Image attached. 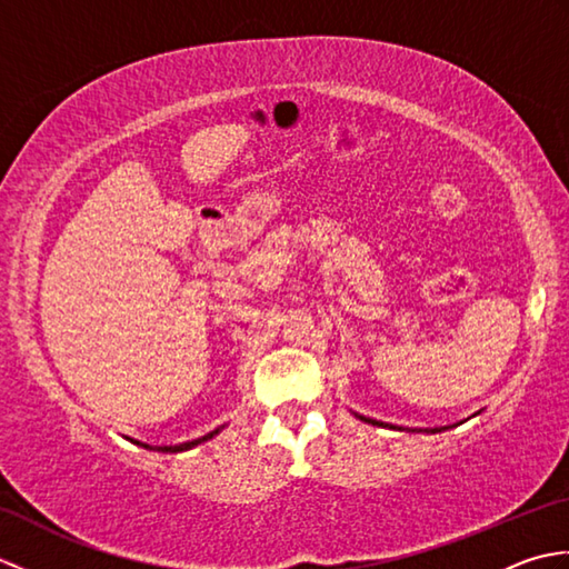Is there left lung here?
<instances>
[{
	"mask_svg": "<svg viewBox=\"0 0 569 569\" xmlns=\"http://www.w3.org/2000/svg\"><path fill=\"white\" fill-rule=\"evenodd\" d=\"M361 418V416H359ZM361 420H367V422H371V426H383V422H379V420H371V418H361ZM383 428H393V426H383ZM398 430H401V428H398ZM442 430V428H440ZM428 432H438V428H435V430H428Z\"/></svg>",
	"mask_w": 569,
	"mask_h": 569,
	"instance_id": "obj_1",
	"label": "left lung"
}]
</instances>
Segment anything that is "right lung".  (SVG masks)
Wrapping results in <instances>:
<instances>
[{
	"label": "right lung",
	"mask_w": 569,
	"mask_h": 569,
	"mask_svg": "<svg viewBox=\"0 0 569 569\" xmlns=\"http://www.w3.org/2000/svg\"><path fill=\"white\" fill-rule=\"evenodd\" d=\"M217 432V430H214ZM214 432H210V435H204V438H198V440H192V442H183V445H171V447H159L161 452H183V450H190V447H196V445H200V442H204V440H210ZM139 445V442H137ZM143 447H149V445H143Z\"/></svg>",
	"instance_id": "obj_1"
}]
</instances>
